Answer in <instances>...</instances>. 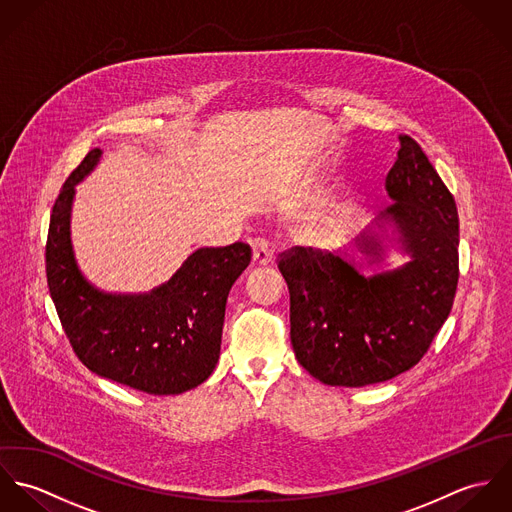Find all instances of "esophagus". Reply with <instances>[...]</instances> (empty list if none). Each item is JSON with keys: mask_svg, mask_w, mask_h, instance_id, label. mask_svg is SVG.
Returning a JSON list of instances; mask_svg holds the SVG:
<instances>
[{"mask_svg": "<svg viewBox=\"0 0 512 512\" xmlns=\"http://www.w3.org/2000/svg\"><path fill=\"white\" fill-rule=\"evenodd\" d=\"M252 262L256 266H268L274 262V250L264 238H258L252 242Z\"/></svg>", "mask_w": 512, "mask_h": 512, "instance_id": "obj_1", "label": "esophagus"}]
</instances>
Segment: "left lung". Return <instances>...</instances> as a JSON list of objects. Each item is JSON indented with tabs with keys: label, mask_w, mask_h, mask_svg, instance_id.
Listing matches in <instances>:
<instances>
[{
	"label": "left lung",
	"mask_w": 512,
	"mask_h": 512,
	"mask_svg": "<svg viewBox=\"0 0 512 512\" xmlns=\"http://www.w3.org/2000/svg\"><path fill=\"white\" fill-rule=\"evenodd\" d=\"M398 140L384 181L392 205L349 246H295L278 262L290 290L295 359L329 386L361 388L418 365L453 305L457 207L422 147L404 134ZM392 247L409 260L365 277L362 270Z\"/></svg>",
	"instance_id": "left-lung-1"
}]
</instances>
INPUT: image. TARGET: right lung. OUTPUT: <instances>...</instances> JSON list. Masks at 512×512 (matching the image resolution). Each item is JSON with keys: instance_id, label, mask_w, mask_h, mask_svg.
Returning a JSON list of instances; mask_svg holds the SVG:
<instances>
[{"instance_id": "add662e5", "label": "right lung", "mask_w": 512, "mask_h": 512, "mask_svg": "<svg viewBox=\"0 0 512 512\" xmlns=\"http://www.w3.org/2000/svg\"><path fill=\"white\" fill-rule=\"evenodd\" d=\"M94 147L65 181L47 236V282L76 357L94 374L155 396L203 384L220 357L226 297L252 258L244 242L199 248L146 293L96 288L78 268L71 238L76 185L100 163Z\"/></svg>"}]
</instances>
